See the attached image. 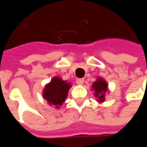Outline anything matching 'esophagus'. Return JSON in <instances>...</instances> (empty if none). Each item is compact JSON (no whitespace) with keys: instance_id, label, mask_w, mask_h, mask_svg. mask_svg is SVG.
Wrapping results in <instances>:
<instances>
[{"instance_id":"obj_1","label":"esophagus","mask_w":147,"mask_h":147,"mask_svg":"<svg viewBox=\"0 0 147 147\" xmlns=\"http://www.w3.org/2000/svg\"><path fill=\"white\" fill-rule=\"evenodd\" d=\"M84 82V80L83 79H77L76 80V83L77 84H79V85H82Z\"/></svg>"}]
</instances>
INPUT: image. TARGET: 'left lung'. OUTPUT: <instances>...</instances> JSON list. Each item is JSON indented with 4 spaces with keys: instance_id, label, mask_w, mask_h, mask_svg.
Segmentation results:
<instances>
[{
    "instance_id": "obj_1",
    "label": "left lung",
    "mask_w": 147,
    "mask_h": 147,
    "mask_svg": "<svg viewBox=\"0 0 147 147\" xmlns=\"http://www.w3.org/2000/svg\"><path fill=\"white\" fill-rule=\"evenodd\" d=\"M92 87L93 89L95 90V97L96 98L98 97L99 102H104L105 100L104 93L106 92L107 90V83L102 79H98V81H96L95 83L93 84Z\"/></svg>"
}]
</instances>
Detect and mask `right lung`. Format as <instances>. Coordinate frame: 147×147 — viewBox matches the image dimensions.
I'll use <instances>...</instances> for the list:
<instances>
[{"label": "right lung", "mask_w": 147, "mask_h": 147, "mask_svg": "<svg viewBox=\"0 0 147 147\" xmlns=\"http://www.w3.org/2000/svg\"><path fill=\"white\" fill-rule=\"evenodd\" d=\"M70 87L71 85L65 81L61 80L58 77H55L50 83L45 86L43 97L48 101L49 103L58 107V105H61L65 101L67 91Z\"/></svg>", "instance_id": "1"}]
</instances>
